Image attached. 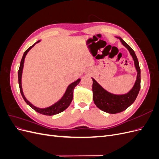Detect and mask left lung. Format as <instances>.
I'll use <instances>...</instances> for the list:
<instances>
[{"label": "left lung", "instance_id": "left-lung-1", "mask_svg": "<svg viewBox=\"0 0 159 159\" xmlns=\"http://www.w3.org/2000/svg\"><path fill=\"white\" fill-rule=\"evenodd\" d=\"M118 38L129 50L130 54L132 56L137 71V77L133 88L129 93L125 95H114L109 93L92 78L93 99L94 103L101 110L111 114L118 113L127 109L136 99L141 88V70L135 53L122 38Z\"/></svg>", "mask_w": 159, "mask_h": 159}]
</instances>
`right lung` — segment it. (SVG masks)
Listing matches in <instances>:
<instances>
[{
  "mask_svg": "<svg viewBox=\"0 0 159 159\" xmlns=\"http://www.w3.org/2000/svg\"><path fill=\"white\" fill-rule=\"evenodd\" d=\"M40 40H38L37 42L38 43L39 42ZM34 44L32 46H31L30 48H28L22 56V58L21 60L20 61V67H19V70L18 71V84H19V88H20V93L21 95L22 96V98L24 99V100L25 101V102L29 105L30 107H31L34 110H35L36 112L41 113L42 115H54L57 113H60L62 111H64L65 109H66L69 107V105H70L72 99H73V92H74V89L75 88V86L78 85L80 81V79H78L77 81H74L72 84H71L68 88H67L66 92L64 95L63 97L61 98V99L58 101L57 103H56L55 104L52 105V106L49 107H47V108H44V109H40V108H38L36 107L35 106H34V105L30 103L26 99V98L25 97V95L23 94V91H22V84H21V78H22V69H23V66H24V61H25V56L27 54V53L36 44Z\"/></svg>",
  "mask_w": 159,
  "mask_h": 159,
  "instance_id": "add662e5",
  "label": "right lung"
}]
</instances>
